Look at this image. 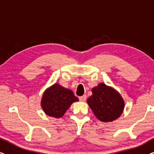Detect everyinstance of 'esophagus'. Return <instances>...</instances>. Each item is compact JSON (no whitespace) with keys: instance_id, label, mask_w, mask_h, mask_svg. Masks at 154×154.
<instances>
[{"instance_id":"obj_1","label":"esophagus","mask_w":154,"mask_h":154,"mask_svg":"<svg viewBox=\"0 0 154 154\" xmlns=\"http://www.w3.org/2000/svg\"><path fill=\"white\" fill-rule=\"evenodd\" d=\"M86 99H87V96L85 94H84V95H82V96L79 97V100H80L81 102H85V101L86 100Z\"/></svg>"}]
</instances>
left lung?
<instances>
[{"instance_id":"8db88e82","label":"left lung","mask_w":154,"mask_h":154,"mask_svg":"<svg viewBox=\"0 0 154 154\" xmlns=\"http://www.w3.org/2000/svg\"><path fill=\"white\" fill-rule=\"evenodd\" d=\"M91 91L92 95L87 99V102L99 120L110 122L122 115L125 103L115 89L102 82L93 87Z\"/></svg>"}]
</instances>
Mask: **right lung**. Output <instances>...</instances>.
Instances as JSON below:
<instances>
[{
  "mask_svg": "<svg viewBox=\"0 0 154 154\" xmlns=\"http://www.w3.org/2000/svg\"><path fill=\"white\" fill-rule=\"evenodd\" d=\"M79 101L71 89L54 83L47 88L42 94L41 107L47 115L61 118L73 102Z\"/></svg>",
  "mask_w": 154,
  "mask_h": 154,
  "instance_id": "add662e5",
  "label": "right lung"
}]
</instances>
